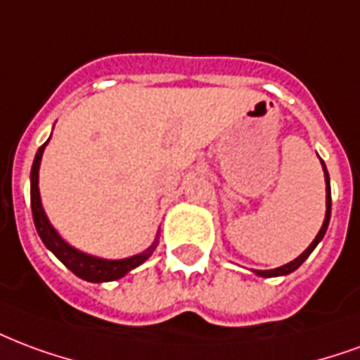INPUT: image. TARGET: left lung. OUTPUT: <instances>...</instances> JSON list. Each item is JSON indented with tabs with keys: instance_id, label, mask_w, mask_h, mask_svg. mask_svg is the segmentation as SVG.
<instances>
[{
	"instance_id": "1",
	"label": "left lung",
	"mask_w": 360,
	"mask_h": 360,
	"mask_svg": "<svg viewBox=\"0 0 360 360\" xmlns=\"http://www.w3.org/2000/svg\"><path fill=\"white\" fill-rule=\"evenodd\" d=\"M322 169H324V179H326V217H324V223H322L321 231H319V234L315 236V240L311 242L307 250H305L300 257H295L294 262L286 263V265H282V267L271 269V271H255V275L269 278V276H284V275H290V273H294L295 269L300 267V265L307 259L309 255H311V252L315 250L316 244L322 240V236L326 234V229H328V223H330V210H332V196H330V177H328V172H326V166H324V162H322Z\"/></svg>"
}]
</instances>
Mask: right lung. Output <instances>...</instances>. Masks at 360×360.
<instances>
[{"mask_svg": "<svg viewBox=\"0 0 360 360\" xmlns=\"http://www.w3.org/2000/svg\"><path fill=\"white\" fill-rule=\"evenodd\" d=\"M51 139V137H49ZM49 139L45 141L44 145L39 146L34 164H32L30 172V202H32V217H34V225L38 231L39 238L45 244L47 250H51L53 254L57 255L60 262L65 263L66 267L70 269L72 273L79 278H84L87 282H110L118 281L124 275H127L131 269L139 267L141 263H145L153 252L158 246V238L146 248L143 254L131 255L126 259H103V257H95V255H87L84 252H79L76 248H72L68 242L60 238V234L53 229V225L47 219V215L41 206V198H39V164H41V156H44L45 145L49 143Z\"/></svg>", "mask_w": 360, "mask_h": 360, "instance_id": "right-lung-1", "label": "right lung"}]
</instances>
